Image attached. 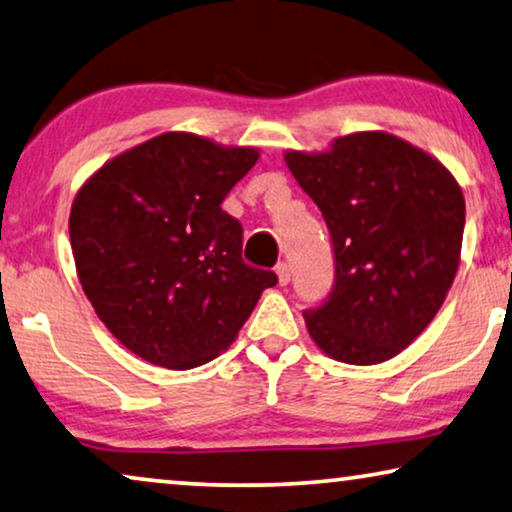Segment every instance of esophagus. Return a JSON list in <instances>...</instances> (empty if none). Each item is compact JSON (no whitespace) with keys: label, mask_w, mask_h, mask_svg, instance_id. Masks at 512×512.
Here are the masks:
<instances>
[{"label":"esophagus","mask_w":512,"mask_h":512,"mask_svg":"<svg viewBox=\"0 0 512 512\" xmlns=\"http://www.w3.org/2000/svg\"><path fill=\"white\" fill-rule=\"evenodd\" d=\"M276 273H278V282L280 285H287L289 282V264L287 262H280L276 266Z\"/></svg>","instance_id":"1"}]
</instances>
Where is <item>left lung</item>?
Instances as JSON below:
<instances>
[{
	"label": "left lung",
	"mask_w": 512,
	"mask_h": 512,
	"mask_svg": "<svg viewBox=\"0 0 512 512\" xmlns=\"http://www.w3.org/2000/svg\"><path fill=\"white\" fill-rule=\"evenodd\" d=\"M285 163L329 227L331 294L303 310L322 352L352 365L409 347L444 303L460 266L462 190L439 160L372 131L326 154L287 151Z\"/></svg>",
	"instance_id": "left-lung-1"
}]
</instances>
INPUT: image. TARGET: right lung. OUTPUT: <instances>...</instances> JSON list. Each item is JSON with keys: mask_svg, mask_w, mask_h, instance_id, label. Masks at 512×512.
I'll return each instance as SVG.
<instances>
[{"mask_svg": "<svg viewBox=\"0 0 512 512\" xmlns=\"http://www.w3.org/2000/svg\"><path fill=\"white\" fill-rule=\"evenodd\" d=\"M259 154L163 133L112 158L71 207V248L96 315L144 361L188 370L236 338L278 276L243 262L223 211Z\"/></svg>", "mask_w": 512, "mask_h": 512, "instance_id": "right-lung-1", "label": "right lung"}]
</instances>
